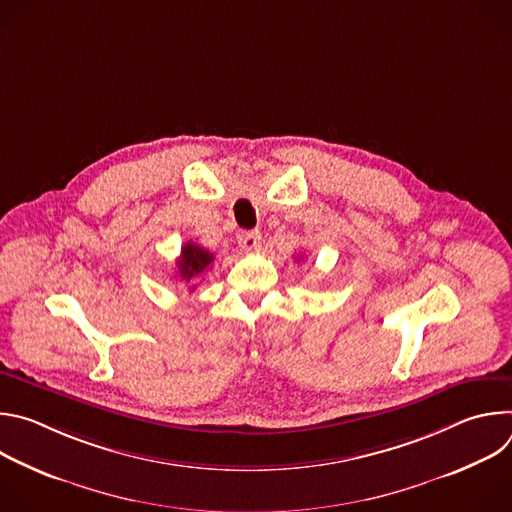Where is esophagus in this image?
<instances>
[{"mask_svg": "<svg viewBox=\"0 0 512 512\" xmlns=\"http://www.w3.org/2000/svg\"><path fill=\"white\" fill-rule=\"evenodd\" d=\"M259 241H261L259 231H241V233L237 235V243H239V247L245 249V251L257 249V247H259Z\"/></svg>", "mask_w": 512, "mask_h": 512, "instance_id": "34e87169", "label": "esophagus"}]
</instances>
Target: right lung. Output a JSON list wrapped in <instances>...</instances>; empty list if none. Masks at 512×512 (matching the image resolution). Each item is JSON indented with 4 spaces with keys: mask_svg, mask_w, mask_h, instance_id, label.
<instances>
[{
    "mask_svg": "<svg viewBox=\"0 0 512 512\" xmlns=\"http://www.w3.org/2000/svg\"><path fill=\"white\" fill-rule=\"evenodd\" d=\"M212 261H214V255H212V253H208L206 249L194 245L192 241L186 243V245L182 247V253H180L178 261H176L178 275H180L182 283L190 285V291H192V289L196 287L194 281H196L198 277H202V275L210 269Z\"/></svg>",
    "mask_w": 512,
    "mask_h": 512,
    "instance_id": "add662e5",
    "label": "right lung"
}]
</instances>
